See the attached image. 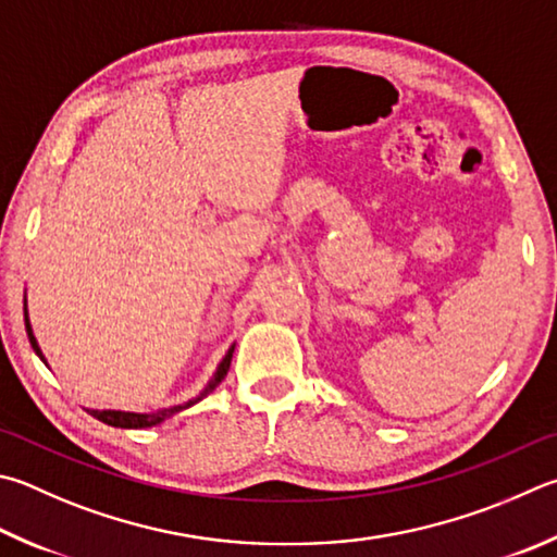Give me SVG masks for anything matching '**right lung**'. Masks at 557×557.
<instances>
[{"mask_svg": "<svg viewBox=\"0 0 557 557\" xmlns=\"http://www.w3.org/2000/svg\"><path fill=\"white\" fill-rule=\"evenodd\" d=\"M24 321H26V333H28V341H32V346L36 350V356L46 362L44 352H40L38 348V341L34 336V329H32V321H28V311H26V299H24ZM231 358H234V346L228 348V352L224 356V360L219 362V368L214 372V377L209 380V384L205 389H201L195 399H189L185 404H177V407H170V409H160V411H153V413H134V411H116V409H87L89 413H92L95 419L109 423V426H116V429H148V426H158V423H163L165 419L175 417L177 411L182 409H189L191 404H197L207 397V394L214 392L219 387V382L224 380L228 375V368H231ZM48 366V362H46Z\"/></svg>", "mask_w": 557, "mask_h": 557, "instance_id": "right-lung-1", "label": "right lung"}]
</instances>
